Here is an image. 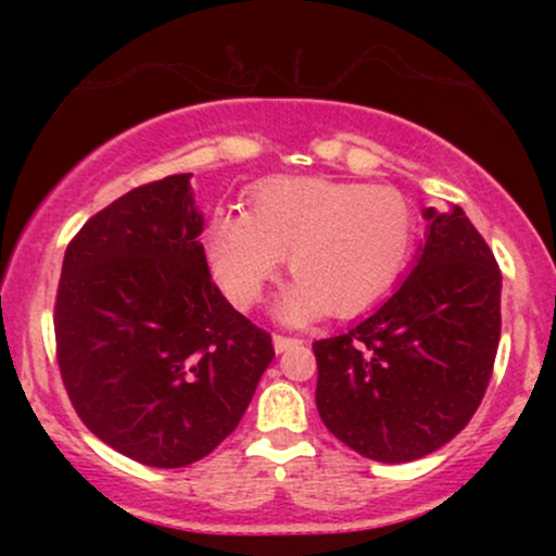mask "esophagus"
I'll use <instances>...</instances> for the list:
<instances>
[{"instance_id":"34e87169","label":"esophagus","mask_w":556,"mask_h":556,"mask_svg":"<svg viewBox=\"0 0 556 556\" xmlns=\"http://www.w3.org/2000/svg\"><path fill=\"white\" fill-rule=\"evenodd\" d=\"M298 344H303V340H300V337L274 334V350H277V353H285V350H290V348H298Z\"/></svg>"}]
</instances>
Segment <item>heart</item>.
<instances>
[{
  "instance_id": "b5f03b06",
  "label": "heart",
  "mask_w": 556,
  "mask_h": 556,
  "mask_svg": "<svg viewBox=\"0 0 556 556\" xmlns=\"http://www.w3.org/2000/svg\"><path fill=\"white\" fill-rule=\"evenodd\" d=\"M413 245L416 212L400 190L327 177L261 182L245 214L216 212L206 232L216 285L238 308L264 298L285 256V321L361 314L397 285Z\"/></svg>"
}]
</instances>
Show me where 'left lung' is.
Here are the masks:
<instances>
[{
	"label": "left lung",
	"instance_id": "8db88e82",
	"mask_svg": "<svg viewBox=\"0 0 556 556\" xmlns=\"http://www.w3.org/2000/svg\"><path fill=\"white\" fill-rule=\"evenodd\" d=\"M416 269L358 327L314 342L324 426L368 460L410 463L470 424L502 334V271L460 206L426 208Z\"/></svg>",
	"mask_w": 556,
	"mask_h": 556
}]
</instances>
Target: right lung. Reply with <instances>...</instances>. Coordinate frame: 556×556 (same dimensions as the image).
<instances>
[{
	"label": "right lung",
	"instance_id": "right-lung-1",
	"mask_svg": "<svg viewBox=\"0 0 556 556\" xmlns=\"http://www.w3.org/2000/svg\"><path fill=\"white\" fill-rule=\"evenodd\" d=\"M190 175L146 182L70 240L54 300L75 413L112 450L185 468L238 429L274 358L269 331L212 282Z\"/></svg>",
	"mask_w": 556,
	"mask_h": 556
}]
</instances>
